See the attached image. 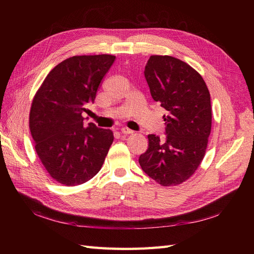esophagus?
I'll list each match as a JSON object with an SVG mask.
<instances>
[{"instance_id":"esophagus-1","label":"esophagus","mask_w":254,"mask_h":254,"mask_svg":"<svg viewBox=\"0 0 254 254\" xmlns=\"http://www.w3.org/2000/svg\"><path fill=\"white\" fill-rule=\"evenodd\" d=\"M121 132H122L123 134H132V133H133L132 130H130V129H128V128H122V129H121Z\"/></svg>"}]
</instances>
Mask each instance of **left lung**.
Instances as JSON below:
<instances>
[{
  "label": "left lung",
  "mask_w": 254,
  "mask_h": 254,
  "mask_svg": "<svg viewBox=\"0 0 254 254\" xmlns=\"http://www.w3.org/2000/svg\"><path fill=\"white\" fill-rule=\"evenodd\" d=\"M144 75L151 97L167 111L164 141L148 134L140 156L145 174L163 187L188 180L200 165L211 133V97L201 75L172 56H150Z\"/></svg>",
  "instance_id": "obj_1"
}]
</instances>
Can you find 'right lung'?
<instances>
[{
    "label": "right lung",
    "instance_id": "right-lung-1",
    "mask_svg": "<svg viewBox=\"0 0 254 254\" xmlns=\"http://www.w3.org/2000/svg\"><path fill=\"white\" fill-rule=\"evenodd\" d=\"M112 55L73 56L48 74L33 99L29 129L35 149L54 180L67 187L101 171L113 142L110 129L83 125V112L114 63Z\"/></svg>",
    "mask_w": 254,
    "mask_h": 254
}]
</instances>
